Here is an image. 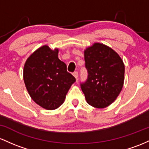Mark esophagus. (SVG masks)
Masks as SVG:
<instances>
[{"label": "esophagus", "mask_w": 149, "mask_h": 149, "mask_svg": "<svg viewBox=\"0 0 149 149\" xmlns=\"http://www.w3.org/2000/svg\"><path fill=\"white\" fill-rule=\"evenodd\" d=\"M73 76L74 77L75 79L77 80V79H78V76H79V74H78L77 72H74L73 73Z\"/></svg>", "instance_id": "esophagus-1"}]
</instances>
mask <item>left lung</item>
<instances>
[{"label": "left lung", "instance_id": "1", "mask_svg": "<svg viewBox=\"0 0 149 149\" xmlns=\"http://www.w3.org/2000/svg\"><path fill=\"white\" fill-rule=\"evenodd\" d=\"M88 78L81 84L86 101L97 108L108 107L115 101L123 88L125 65L114 50L94 43L84 50Z\"/></svg>", "mask_w": 149, "mask_h": 149}]
</instances>
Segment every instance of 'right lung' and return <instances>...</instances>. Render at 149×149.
Listing matches in <instances>:
<instances>
[{"label": "right lung", "instance_id": "add662e5", "mask_svg": "<svg viewBox=\"0 0 149 149\" xmlns=\"http://www.w3.org/2000/svg\"><path fill=\"white\" fill-rule=\"evenodd\" d=\"M58 48L47 45L38 48L27 58L23 78L29 96L46 110L59 108L75 78L67 71V65L58 58Z\"/></svg>", "mask_w": 149, "mask_h": 149}]
</instances>
